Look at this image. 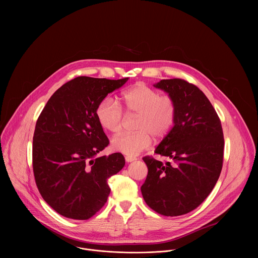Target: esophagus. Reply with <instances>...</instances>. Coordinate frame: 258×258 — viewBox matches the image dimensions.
<instances>
[{
	"instance_id": "obj_1",
	"label": "esophagus",
	"mask_w": 258,
	"mask_h": 258,
	"mask_svg": "<svg viewBox=\"0 0 258 258\" xmlns=\"http://www.w3.org/2000/svg\"><path fill=\"white\" fill-rule=\"evenodd\" d=\"M125 160H126L127 163H130V162L135 161L136 158H135V157H131V156H126V157H125Z\"/></svg>"
}]
</instances>
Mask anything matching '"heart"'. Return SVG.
<instances>
[{"label":"heart","mask_w":258,"mask_h":258,"mask_svg":"<svg viewBox=\"0 0 258 258\" xmlns=\"http://www.w3.org/2000/svg\"><path fill=\"white\" fill-rule=\"evenodd\" d=\"M120 104L128 113L138 114L135 132H121L111 139L113 151L127 156H137L152 144V134L161 138L172 128L176 118V104L168 95H161L145 84H136L124 90ZM96 117L101 127L111 133L122 127L123 112L112 98L103 99L96 108Z\"/></svg>","instance_id":"1"}]
</instances>
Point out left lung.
<instances>
[{
  "label": "left lung",
  "mask_w": 258,
  "mask_h": 258,
  "mask_svg": "<svg viewBox=\"0 0 258 258\" xmlns=\"http://www.w3.org/2000/svg\"><path fill=\"white\" fill-rule=\"evenodd\" d=\"M176 104L174 126L155 153L169 161L151 157L142 196L148 206L166 217L185 215L211 194L221 175L223 133L221 120L210 100L196 85L184 79H163L154 84Z\"/></svg>",
  "instance_id": "1"
}]
</instances>
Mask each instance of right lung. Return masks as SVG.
I'll return each instance as SVG.
<instances>
[{
	"label": "right lung",
	"mask_w": 258,
	"mask_h": 258,
	"mask_svg": "<svg viewBox=\"0 0 258 258\" xmlns=\"http://www.w3.org/2000/svg\"><path fill=\"white\" fill-rule=\"evenodd\" d=\"M127 80L78 76L51 95L37 119L33 139L36 184L46 204L68 219L94 216L110 194L107 180L125 165L120 153L96 158L109 144L96 108Z\"/></svg>",
	"instance_id": "right-lung-1"
}]
</instances>
